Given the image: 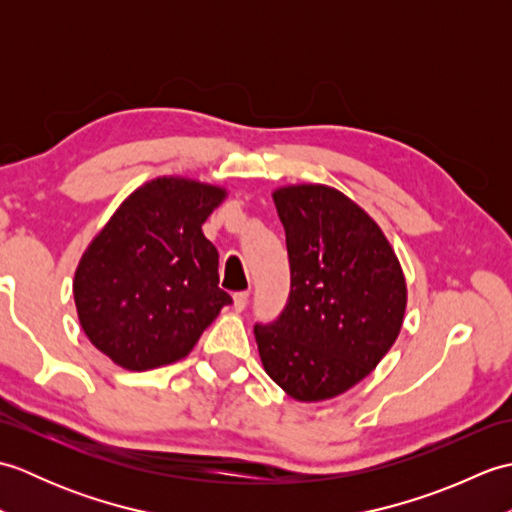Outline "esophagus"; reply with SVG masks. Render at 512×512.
<instances>
[{"label": "esophagus", "mask_w": 512, "mask_h": 512, "mask_svg": "<svg viewBox=\"0 0 512 512\" xmlns=\"http://www.w3.org/2000/svg\"><path fill=\"white\" fill-rule=\"evenodd\" d=\"M246 306H248V292H235V295H233L235 312H244Z\"/></svg>", "instance_id": "34e87169"}]
</instances>
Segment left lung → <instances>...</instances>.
<instances>
[{
    "instance_id": "8db88e82",
    "label": "left lung",
    "mask_w": 512,
    "mask_h": 512,
    "mask_svg": "<svg viewBox=\"0 0 512 512\" xmlns=\"http://www.w3.org/2000/svg\"><path fill=\"white\" fill-rule=\"evenodd\" d=\"M286 231L290 297L281 317L255 325L266 374L299 402L345 394L396 343L407 281L380 226L328 184L273 191Z\"/></svg>"
}]
</instances>
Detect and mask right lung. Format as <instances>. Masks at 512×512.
Returning a JSON list of instances; mask_svg holds the SVG:
<instances>
[{
  "label": "right lung",
  "mask_w": 512,
  "mask_h": 512,
  "mask_svg": "<svg viewBox=\"0 0 512 512\" xmlns=\"http://www.w3.org/2000/svg\"><path fill=\"white\" fill-rule=\"evenodd\" d=\"M228 191L160 176L127 195L85 248L72 292L96 350L132 372L176 363L231 297L202 224Z\"/></svg>",
  "instance_id": "1"
}]
</instances>
